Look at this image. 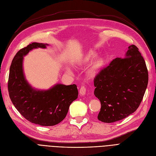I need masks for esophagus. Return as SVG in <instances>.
Here are the masks:
<instances>
[{
	"label": "esophagus",
	"mask_w": 156,
	"mask_h": 156,
	"mask_svg": "<svg viewBox=\"0 0 156 156\" xmlns=\"http://www.w3.org/2000/svg\"><path fill=\"white\" fill-rule=\"evenodd\" d=\"M86 91H87V89L85 86H82L81 87H80V94H81L82 96H83V95H85V93H86Z\"/></svg>",
	"instance_id": "1"
}]
</instances>
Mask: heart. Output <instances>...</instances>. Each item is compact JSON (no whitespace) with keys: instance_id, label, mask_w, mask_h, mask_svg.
<instances>
[{"instance_id":"b5f03b06","label":"heart","mask_w":156,"mask_h":156,"mask_svg":"<svg viewBox=\"0 0 156 156\" xmlns=\"http://www.w3.org/2000/svg\"><path fill=\"white\" fill-rule=\"evenodd\" d=\"M94 57H95V54H94L93 53H90V54H87L86 56H85V58H84V62H87L91 61V60H92ZM100 67H101V64H100V62L95 63L93 65V67L91 68V69L89 70V74L91 75V76H94V75L96 74L97 73V72L98 71V70L100 68Z\"/></svg>"}]
</instances>
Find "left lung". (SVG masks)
Returning a JSON list of instances; mask_svg holds the SVG:
<instances>
[{"mask_svg":"<svg viewBox=\"0 0 156 156\" xmlns=\"http://www.w3.org/2000/svg\"><path fill=\"white\" fill-rule=\"evenodd\" d=\"M148 73L134 44L123 58H117L97 74L94 94L101 103L98 119L106 123L122 120L136 111L144 97Z\"/></svg>","mask_w":156,"mask_h":156,"instance_id":"1","label":"left lung"}]
</instances>
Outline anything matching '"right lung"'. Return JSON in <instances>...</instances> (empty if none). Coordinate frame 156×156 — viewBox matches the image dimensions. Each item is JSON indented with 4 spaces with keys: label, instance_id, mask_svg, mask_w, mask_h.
<instances>
[{
    "label": "right lung",
    "instance_id": "1",
    "mask_svg": "<svg viewBox=\"0 0 156 156\" xmlns=\"http://www.w3.org/2000/svg\"><path fill=\"white\" fill-rule=\"evenodd\" d=\"M47 45L32 43L19 51L12 60L8 83L9 98L17 111L28 121L43 126L62 122L78 94L75 84L58 83L48 90H38L33 88L25 78L23 57L34 48H45Z\"/></svg>",
    "mask_w": 156,
    "mask_h": 156
}]
</instances>
